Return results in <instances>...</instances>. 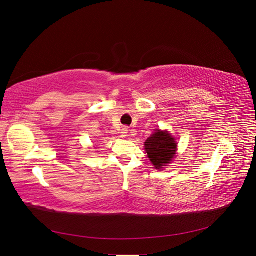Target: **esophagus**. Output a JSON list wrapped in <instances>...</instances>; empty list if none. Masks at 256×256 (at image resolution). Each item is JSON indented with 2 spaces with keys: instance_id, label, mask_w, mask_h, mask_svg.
<instances>
[{
  "instance_id": "obj_1",
  "label": "esophagus",
  "mask_w": 256,
  "mask_h": 256,
  "mask_svg": "<svg viewBox=\"0 0 256 256\" xmlns=\"http://www.w3.org/2000/svg\"><path fill=\"white\" fill-rule=\"evenodd\" d=\"M128 130L126 128H122L120 130V136L122 138H126L128 136Z\"/></svg>"
}]
</instances>
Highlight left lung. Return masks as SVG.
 <instances>
[{
	"label": "left lung",
	"mask_w": 256,
	"mask_h": 256,
	"mask_svg": "<svg viewBox=\"0 0 256 256\" xmlns=\"http://www.w3.org/2000/svg\"><path fill=\"white\" fill-rule=\"evenodd\" d=\"M148 158L156 170H164L171 164L176 152V138L168 131L156 130V132L144 142Z\"/></svg>",
	"instance_id": "8db88e82"
}]
</instances>
